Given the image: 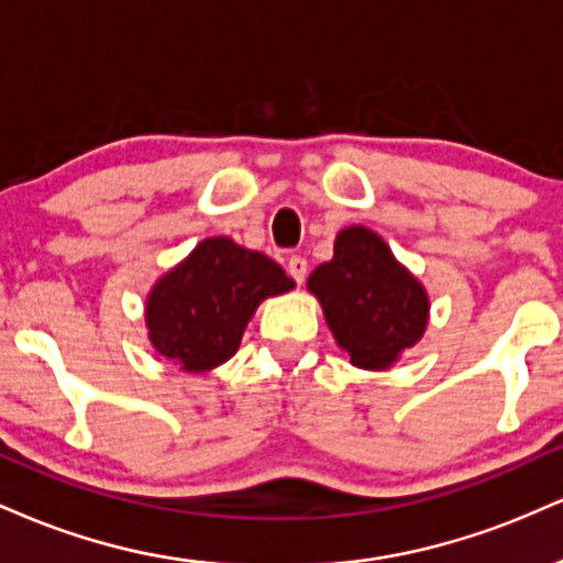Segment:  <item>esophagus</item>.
<instances>
[{"instance_id":"obj_1","label":"esophagus","mask_w":563,"mask_h":563,"mask_svg":"<svg viewBox=\"0 0 563 563\" xmlns=\"http://www.w3.org/2000/svg\"><path fill=\"white\" fill-rule=\"evenodd\" d=\"M288 275L294 277L296 283H303V277H307V260H303V256H290Z\"/></svg>"}]
</instances>
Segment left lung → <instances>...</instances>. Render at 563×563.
<instances>
[{
  "instance_id": "1",
  "label": "left lung",
  "mask_w": 563,
  "mask_h": 563,
  "mask_svg": "<svg viewBox=\"0 0 563 563\" xmlns=\"http://www.w3.org/2000/svg\"><path fill=\"white\" fill-rule=\"evenodd\" d=\"M339 346L352 365L386 371L421 341L429 322L426 288L394 260L384 238L354 224L341 230L333 260L309 275Z\"/></svg>"
}]
</instances>
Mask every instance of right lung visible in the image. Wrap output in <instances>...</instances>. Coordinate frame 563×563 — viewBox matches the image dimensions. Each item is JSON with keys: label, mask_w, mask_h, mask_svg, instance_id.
Segmentation results:
<instances>
[{"label": "right lung", "mask_w": 563, "mask_h": 563, "mask_svg": "<svg viewBox=\"0 0 563 563\" xmlns=\"http://www.w3.org/2000/svg\"><path fill=\"white\" fill-rule=\"evenodd\" d=\"M294 286L280 264L260 251L230 238H206L153 286L147 335L183 371H211L238 352L256 307Z\"/></svg>", "instance_id": "right-lung-1"}]
</instances>
